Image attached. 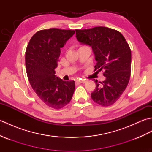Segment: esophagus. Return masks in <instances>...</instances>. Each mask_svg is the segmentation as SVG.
Masks as SVG:
<instances>
[{"label":"esophagus","mask_w":152,"mask_h":152,"mask_svg":"<svg viewBox=\"0 0 152 152\" xmlns=\"http://www.w3.org/2000/svg\"><path fill=\"white\" fill-rule=\"evenodd\" d=\"M76 82L78 83H85L86 82V80H84V79H79V80H77Z\"/></svg>","instance_id":"1"}]
</instances>
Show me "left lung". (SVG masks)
I'll return each mask as SVG.
<instances>
[{"label":"left lung","instance_id":"8db88e82","mask_svg":"<svg viewBox=\"0 0 152 152\" xmlns=\"http://www.w3.org/2000/svg\"><path fill=\"white\" fill-rule=\"evenodd\" d=\"M76 34L80 43L91 46L96 61L95 70H104L106 80L102 82L95 80L96 88L91 93V99L102 106L113 104L121 96L129 82V46L121 33L105 27L76 29Z\"/></svg>","mask_w":152,"mask_h":152}]
</instances>
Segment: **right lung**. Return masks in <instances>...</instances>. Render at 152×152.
Returning a JSON list of instances; mask_svg holds the SVG:
<instances>
[{
  "label": "right lung",
  "mask_w": 152,
  "mask_h": 152,
  "mask_svg": "<svg viewBox=\"0 0 152 152\" xmlns=\"http://www.w3.org/2000/svg\"><path fill=\"white\" fill-rule=\"evenodd\" d=\"M74 33V30L56 28L39 31L31 38L25 52L32 88L44 104L55 109L69 104L75 89L74 81H63L55 74L61 48Z\"/></svg>",
  "instance_id": "right-lung-1"
}]
</instances>
